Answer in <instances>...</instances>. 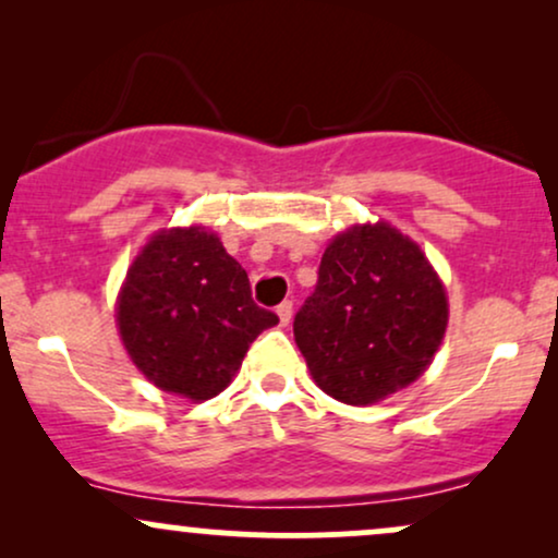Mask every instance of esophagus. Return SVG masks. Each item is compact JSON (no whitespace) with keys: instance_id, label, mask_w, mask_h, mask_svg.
Returning <instances> with one entry per match:
<instances>
[{"instance_id":"1","label":"esophagus","mask_w":558,"mask_h":558,"mask_svg":"<svg viewBox=\"0 0 558 558\" xmlns=\"http://www.w3.org/2000/svg\"><path fill=\"white\" fill-rule=\"evenodd\" d=\"M278 317H280V325H288L291 323V317H293V304L291 301H283V304H278Z\"/></svg>"}]
</instances>
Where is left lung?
<instances>
[{"label":"left lung","mask_w":558,"mask_h":558,"mask_svg":"<svg viewBox=\"0 0 558 558\" xmlns=\"http://www.w3.org/2000/svg\"><path fill=\"white\" fill-rule=\"evenodd\" d=\"M446 325V288L422 248L375 222L328 243L293 336L325 393L367 407L425 373Z\"/></svg>","instance_id":"8db88e82"}]
</instances>
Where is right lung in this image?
<instances>
[{
	"mask_svg": "<svg viewBox=\"0 0 558 558\" xmlns=\"http://www.w3.org/2000/svg\"><path fill=\"white\" fill-rule=\"evenodd\" d=\"M272 325L278 315L254 304L246 270L202 226L151 235L120 288L128 356L146 380L191 401L226 390L254 338Z\"/></svg>",
	"mask_w": 558,
	"mask_h": 558,
	"instance_id": "1",
	"label": "right lung"
}]
</instances>
